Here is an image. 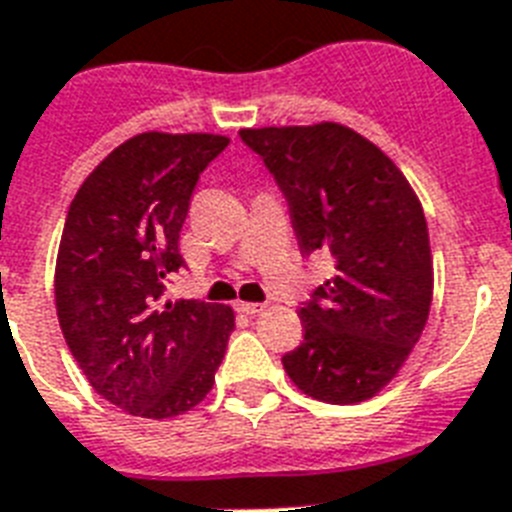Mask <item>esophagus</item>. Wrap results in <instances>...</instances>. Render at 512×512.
Segmentation results:
<instances>
[{
	"instance_id": "34e87169",
	"label": "esophagus",
	"mask_w": 512,
	"mask_h": 512,
	"mask_svg": "<svg viewBox=\"0 0 512 512\" xmlns=\"http://www.w3.org/2000/svg\"><path fill=\"white\" fill-rule=\"evenodd\" d=\"M236 310L244 315H257V313H263L265 305L263 302H239V305H236Z\"/></svg>"
}]
</instances>
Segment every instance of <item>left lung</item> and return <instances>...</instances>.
Segmentation results:
<instances>
[{
    "mask_svg": "<svg viewBox=\"0 0 512 512\" xmlns=\"http://www.w3.org/2000/svg\"><path fill=\"white\" fill-rule=\"evenodd\" d=\"M239 136L286 197L299 252L323 249L336 268L302 302L305 339L281 363L315 400H368L429 321L434 268L421 202L376 144L339 123Z\"/></svg>",
    "mask_w": 512,
    "mask_h": 512,
    "instance_id": "8db88e82",
    "label": "left lung"
}]
</instances>
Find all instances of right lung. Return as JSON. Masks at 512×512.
Instances as JSON below:
<instances>
[{"mask_svg":"<svg viewBox=\"0 0 512 512\" xmlns=\"http://www.w3.org/2000/svg\"><path fill=\"white\" fill-rule=\"evenodd\" d=\"M228 147L213 134H139L99 162L62 228L57 318L94 392L141 418L205 400L234 331V310L162 299L184 268L178 236L202 170Z\"/></svg>","mask_w":512,"mask_h":512,"instance_id":"right-lung-1","label":"right lung"}]
</instances>
